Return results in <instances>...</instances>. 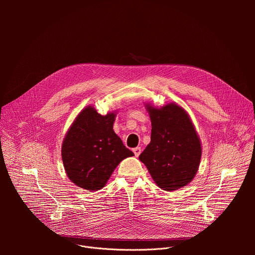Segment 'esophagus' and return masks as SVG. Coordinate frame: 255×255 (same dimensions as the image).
Listing matches in <instances>:
<instances>
[{
    "instance_id": "1",
    "label": "esophagus",
    "mask_w": 255,
    "mask_h": 255,
    "mask_svg": "<svg viewBox=\"0 0 255 255\" xmlns=\"http://www.w3.org/2000/svg\"><path fill=\"white\" fill-rule=\"evenodd\" d=\"M133 152H134L135 156L138 157L140 155V153H141V148L140 147H135V148H133Z\"/></svg>"
}]
</instances>
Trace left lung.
<instances>
[{
	"label": "left lung",
	"mask_w": 255,
	"mask_h": 255,
	"mask_svg": "<svg viewBox=\"0 0 255 255\" xmlns=\"http://www.w3.org/2000/svg\"><path fill=\"white\" fill-rule=\"evenodd\" d=\"M151 141L139 155L155 184L164 191L187 186L195 177L202 147L195 127L183 108L168 104L160 109L147 106Z\"/></svg>",
	"instance_id": "left-lung-1"
}]
</instances>
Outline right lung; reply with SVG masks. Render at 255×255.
<instances>
[{"label":"right lung","instance_id":"add662e5","mask_svg":"<svg viewBox=\"0 0 255 255\" xmlns=\"http://www.w3.org/2000/svg\"><path fill=\"white\" fill-rule=\"evenodd\" d=\"M115 116H102L93 107H87L66 133L62 161L67 176L78 187L101 190L117 165L134 155L113 130Z\"/></svg>","mask_w":255,"mask_h":255}]
</instances>
